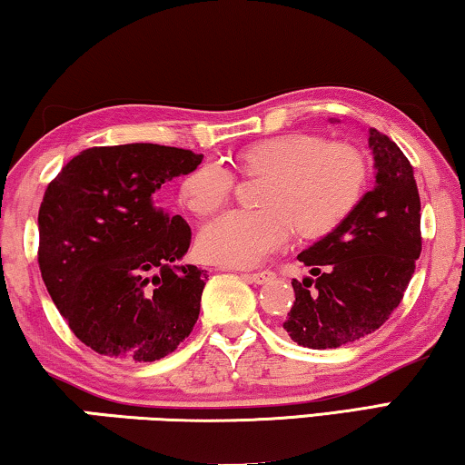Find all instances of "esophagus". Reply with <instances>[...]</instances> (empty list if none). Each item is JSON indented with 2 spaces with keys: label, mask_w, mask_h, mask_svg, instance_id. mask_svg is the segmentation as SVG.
Segmentation results:
<instances>
[{
  "label": "esophagus",
  "mask_w": 465,
  "mask_h": 465,
  "mask_svg": "<svg viewBox=\"0 0 465 465\" xmlns=\"http://www.w3.org/2000/svg\"><path fill=\"white\" fill-rule=\"evenodd\" d=\"M244 278L248 282H254V284H265L267 280H272V272H259V273H244Z\"/></svg>",
  "instance_id": "1"
}]
</instances>
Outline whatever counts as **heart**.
Wrapping results in <instances>:
<instances>
[{
    "instance_id": "1",
    "label": "heart",
    "mask_w": 465,
    "mask_h": 465,
    "mask_svg": "<svg viewBox=\"0 0 465 465\" xmlns=\"http://www.w3.org/2000/svg\"><path fill=\"white\" fill-rule=\"evenodd\" d=\"M246 174L272 176L263 213L230 211L198 233V251L211 263L257 267L291 240L295 223L307 238L331 233L354 213L366 185V164L351 147L331 145L316 134H286L240 153ZM233 174L211 160L183 181L179 200L206 217L230 200Z\"/></svg>"
}]
</instances>
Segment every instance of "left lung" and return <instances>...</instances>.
<instances>
[{"mask_svg": "<svg viewBox=\"0 0 465 465\" xmlns=\"http://www.w3.org/2000/svg\"><path fill=\"white\" fill-rule=\"evenodd\" d=\"M369 147L375 187L337 230L297 254L310 276L292 280L295 303L284 331L303 348L332 350L377 331L415 273L421 204L413 166L375 128H369Z\"/></svg>", "mask_w": 465, "mask_h": 465, "instance_id": "left-lung-1", "label": "left lung"}]
</instances>
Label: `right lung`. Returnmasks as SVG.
Segmentation results:
<instances>
[{"instance_id":"obj_1","label":"right lung","mask_w":465,"mask_h":465,"mask_svg":"<svg viewBox=\"0 0 465 465\" xmlns=\"http://www.w3.org/2000/svg\"><path fill=\"white\" fill-rule=\"evenodd\" d=\"M202 155L130 143L75 155L39 206V270L69 329L99 354L153 362L200 316L206 270L179 265L192 230L158 206L166 181Z\"/></svg>"}]
</instances>
